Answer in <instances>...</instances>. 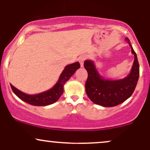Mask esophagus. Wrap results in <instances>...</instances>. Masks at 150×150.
<instances>
[{
  "instance_id": "34e87169",
  "label": "esophagus",
  "mask_w": 150,
  "mask_h": 150,
  "mask_svg": "<svg viewBox=\"0 0 150 150\" xmlns=\"http://www.w3.org/2000/svg\"><path fill=\"white\" fill-rule=\"evenodd\" d=\"M86 57L85 55H81L79 57V59H78L79 62H80L81 67L83 66V62H84V61L86 60Z\"/></svg>"
}]
</instances>
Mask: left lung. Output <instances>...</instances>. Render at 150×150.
<instances>
[{
    "label": "left lung",
    "instance_id": "1",
    "mask_svg": "<svg viewBox=\"0 0 150 150\" xmlns=\"http://www.w3.org/2000/svg\"><path fill=\"white\" fill-rule=\"evenodd\" d=\"M126 40L131 46V52L135 57L131 71L126 78L120 80H107L100 75L93 62H84V67L88 72L86 92L90 100L96 105L108 107L117 106L126 101L134 92L140 75V66L137 54L129 39L126 38Z\"/></svg>",
    "mask_w": 150,
    "mask_h": 150
}]
</instances>
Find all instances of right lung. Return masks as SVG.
Listing matches in <instances>:
<instances>
[{"mask_svg": "<svg viewBox=\"0 0 150 150\" xmlns=\"http://www.w3.org/2000/svg\"><path fill=\"white\" fill-rule=\"evenodd\" d=\"M79 68H80V64L79 62L66 66L62 72L57 83L51 89L39 94L27 95L19 91L12 84H10V86L16 96L25 103L33 106H46L53 104L59 100L64 91L63 87L64 83L71 78V76Z\"/></svg>", "mask_w": 150, "mask_h": 150, "instance_id": "obj_1", "label": "right lung"}]
</instances>
